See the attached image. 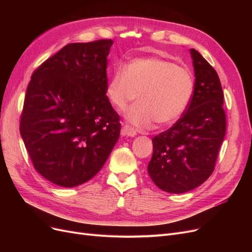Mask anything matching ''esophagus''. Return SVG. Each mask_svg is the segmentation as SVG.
<instances>
[{
    "mask_svg": "<svg viewBox=\"0 0 252 252\" xmlns=\"http://www.w3.org/2000/svg\"><path fill=\"white\" fill-rule=\"evenodd\" d=\"M122 134L126 135V136H135L136 135V131L134 130V128H132L131 126L129 125H124L123 129H122Z\"/></svg>",
    "mask_w": 252,
    "mask_h": 252,
    "instance_id": "obj_1",
    "label": "esophagus"
}]
</instances>
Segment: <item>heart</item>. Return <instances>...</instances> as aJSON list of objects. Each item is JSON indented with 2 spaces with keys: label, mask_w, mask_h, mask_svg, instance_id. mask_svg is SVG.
I'll return each mask as SVG.
<instances>
[{
  "label": "heart",
  "mask_w": 252,
  "mask_h": 252,
  "mask_svg": "<svg viewBox=\"0 0 252 252\" xmlns=\"http://www.w3.org/2000/svg\"><path fill=\"white\" fill-rule=\"evenodd\" d=\"M193 81L186 69L158 58H138L125 69L116 68L106 88L108 100L118 110L139 102L127 110L125 119L136 128H149L154 122L170 125L178 121L189 105Z\"/></svg>",
  "instance_id": "b5f03b06"
}]
</instances>
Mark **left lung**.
Wrapping results in <instances>:
<instances>
[{
	"label": "left lung",
	"mask_w": 252,
	"mask_h": 252,
	"mask_svg": "<svg viewBox=\"0 0 252 252\" xmlns=\"http://www.w3.org/2000/svg\"><path fill=\"white\" fill-rule=\"evenodd\" d=\"M189 52L195 78L191 101L177 123L152 139L147 166L152 182L169 193L190 191L210 177L226 132L219 75L199 51Z\"/></svg>",
	"instance_id": "obj_1"
}]
</instances>
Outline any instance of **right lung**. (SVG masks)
I'll return each mask as SVG.
<instances>
[{"mask_svg": "<svg viewBox=\"0 0 252 252\" xmlns=\"http://www.w3.org/2000/svg\"><path fill=\"white\" fill-rule=\"evenodd\" d=\"M112 40L71 43L33 72L20 132L36 171L75 187L101 170L118 142L121 124L106 95Z\"/></svg>", "mask_w": 252, "mask_h": 252, "instance_id": "right-lung-1", "label": "right lung"}]
</instances>
